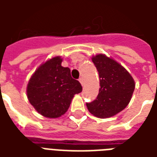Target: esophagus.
<instances>
[{"mask_svg":"<svg viewBox=\"0 0 157 157\" xmlns=\"http://www.w3.org/2000/svg\"><path fill=\"white\" fill-rule=\"evenodd\" d=\"M79 82H81V84H82V86L84 85V80H83V78H82V77H81V78L79 79Z\"/></svg>","mask_w":157,"mask_h":157,"instance_id":"34e87169","label":"esophagus"}]
</instances>
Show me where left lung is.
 <instances>
[{
    "mask_svg": "<svg viewBox=\"0 0 157 157\" xmlns=\"http://www.w3.org/2000/svg\"><path fill=\"white\" fill-rule=\"evenodd\" d=\"M92 59L98 71L100 88L97 98L87 102L86 107L98 118H109L127 107L135 90V82L121 65L106 55H97Z\"/></svg>",
    "mask_w": 157,
    "mask_h": 157,
    "instance_id": "1",
    "label": "left lung"
}]
</instances>
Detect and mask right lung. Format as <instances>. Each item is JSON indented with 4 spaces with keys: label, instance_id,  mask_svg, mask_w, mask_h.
Instances as JSON below:
<instances>
[{
    "label": "right lung",
    "instance_id": "1",
    "mask_svg": "<svg viewBox=\"0 0 157 157\" xmlns=\"http://www.w3.org/2000/svg\"><path fill=\"white\" fill-rule=\"evenodd\" d=\"M62 59L54 57L40 65L29 80L27 94L30 103L47 118H59L68 110L75 94L82 91L71 70L61 65Z\"/></svg>",
    "mask_w": 157,
    "mask_h": 157
}]
</instances>
